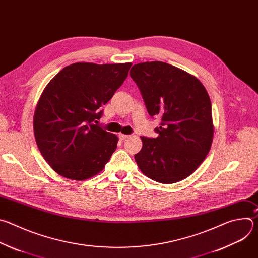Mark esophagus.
Masks as SVG:
<instances>
[{"label":"esophagus","mask_w":258,"mask_h":258,"mask_svg":"<svg viewBox=\"0 0 258 258\" xmlns=\"http://www.w3.org/2000/svg\"><path fill=\"white\" fill-rule=\"evenodd\" d=\"M127 138H130V136H128V135L119 134V139H120V140H125V139H127Z\"/></svg>","instance_id":"obj_1"}]
</instances>
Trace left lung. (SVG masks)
<instances>
[{"label": "left lung", "instance_id": "left-lung-1", "mask_svg": "<svg viewBox=\"0 0 258 258\" xmlns=\"http://www.w3.org/2000/svg\"><path fill=\"white\" fill-rule=\"evenodd\" d=\"M130 76L138 85L151 116L161 118L158 137H141L135 155L140 170L160 183H173L191 175L208 154L213 139L211 102L194 76L170 64H136Z\"/></svg>", "mask_w": 258, "mask_h": 258}]
</instances>
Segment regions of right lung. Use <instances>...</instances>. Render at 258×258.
<instances>
[{"instance_id": "1", "label": "right lung", "mask_w": 258, "mask_h": 258, "mask_svg": "<svg viewBox=\"0 0 258 258\" xmlns=\"http://www.w3.org/2000/svg\"><path fill=\"white\" fill-rule=\"evenodd\" d=\"M132 63L78 62L50 81L36 104L33 132L46 162L60 175L88 179L103 170L118 137L94 124L127 77Z\"/></svg>"}]
</instances>
